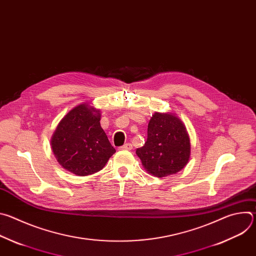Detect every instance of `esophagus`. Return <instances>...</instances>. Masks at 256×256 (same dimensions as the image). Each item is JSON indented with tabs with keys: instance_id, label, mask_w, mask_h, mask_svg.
I'll return each instance as SVG.
<instances>
[{
	"instance_id": "esophagus-1",
	"label": "esophagus",
	"mask_w": 256,
	"mask_h": 256,
	"mask_svg": "<svg viewBox=\"0 0 256 256\" xmlns=\"http://www.w3.org/2000/svg\"><path fill=\"white\" fill-rule=\"evenodd\" d=\"M120 150H126V151H130V150H132V144H130V142H128V144H126L122 146V147L120 148Z\"/></svg>"
}]
</instances>
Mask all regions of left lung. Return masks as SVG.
<instances>
[{"label": "left lung", "instance_id": "8db88e82", "mask_svg": "<svg viewBox=\"0 0 256 256\" xmlns=\"http://www.w3.org/2000/svg\"><path fill=\"white\" fill-rule=\"evenodd\" d=\"M186 126L173 112H155L148 124V138L136 153L144 170L158 178L176 174L190 158Z\"/></svg>", "mask_w": 256, "mask_h": 256}]
</instances>
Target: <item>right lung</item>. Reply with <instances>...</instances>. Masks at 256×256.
<instances>
[{"label":"right lung","instance_id":"obj_1","mask_svg":"<svg viewBox=\"0 0 256 256\" xmlns=\"http://www.w3.org/2000/svg\"><path fill=\"white\" fill-rule=\"evenodd\" d=\"M100 120V109L84 102L70 109L58 122L50 146L64 170L77 176H87L100 171L116 153Z\"/></svg>","mask_w":256,"mask_h":256}]
</instances>
